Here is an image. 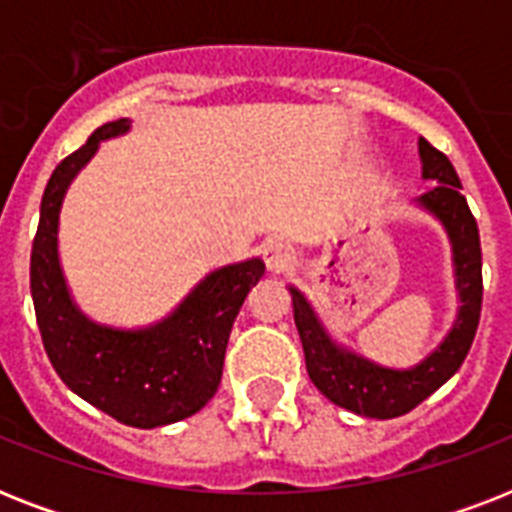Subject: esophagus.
I'll list each match as a JSON object with an SVG mask.
<instances>
[{
    "instance_id": "obj_1",
    "label": "esophagus",
    "mask_w": 512,
    "mask_h": 512,
    "mask_svg": "<svg viewBox=\"0 0 512 512\" xmlns=\"http://www.w3.org/2000/svg\"><path fill=\"white\" fill-rule=\"evenodd\" d=\"M263 260L273 273L287 271L289 265L295 263V249H292V244H289V241L271 239L263 247Z\"/></svg>"
}]
</instances>
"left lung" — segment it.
Instances as JSON below:
<instances>
[{
	"mask_svg": "<svg viewBox=\"0 0 512 512\" xmlns=\"http://www.w3.org/2000/svg\"><path fill=\"white\" fill-rule=\"evenodd\" d=\"M422 177L436 180L428 193H422L417 204L441 220L446 236L452 241L454 287L460 295L457 321L449 335L428 358L412 369H388L356 356L353 350L337 345L324 329L313 305L305 300L300 289L289 287L295 327L305 350L308 377L332 404L374 420H393L412 412L414 406L444 385L468 356L484 300V279H481V239H478L476 217L468 201L460 193V177L452 162L425 138H420Z\"/></svg>",
	"mask_w": 512,
	"mask_h": 512,
	"instance_id": "obj_1",
	"label": "left lung"
}]
</instances>
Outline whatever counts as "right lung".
Instances as JSON below:
<instances>
[{"label": "right lung", "instance_id": "1", "mask_svg": "<svg viewBox=\"0 0 512 512\" xmlns=\"http://www.w3.org/2000/svg\"><path fill=\"white\" fill-rule=\"evenodd\" d=\"M127 130V119L103 124L52 172L31 247V297L44 350L60 380L124 425L162 428L196 414L217 393L233 321L249 289L263 279L265 263L252 257L217 268L167 319L146 329H114L87 319L71 300L60 268V207L100 140Z\"/></svg>", "mask_w": 512, "mask_h": 512}]
</instances>
